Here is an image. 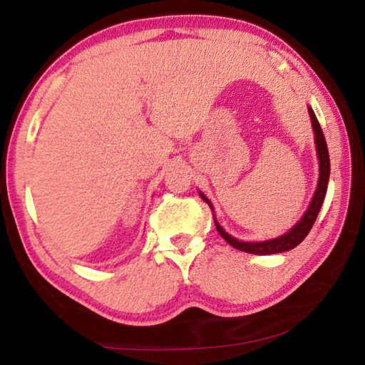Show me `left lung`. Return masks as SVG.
<instances>
[{
    "mask_svg": "<svg viewBox=\"0 0 365 365\" xmlns=\"http://www.w3.org/2000/svg\"><path fill=\"white\" fill-rule=\"evenodd\" d=\"M309 115H311L314 135H316V138L314 140H316V150H317V158H319V183L306 214L302 215L301 220L292 228V230L287 232L285 235H282L279 238L267 240V242H238L237 238H233L232 235H228L224 228L219 225L217 219L214 217L215 228H217L220 237L224 238L228 245L233 246L235 250L251 252V255H259V256L277 255V252H283V251H289L296 248V246H298L302 240L307 237V233L311 232V228L314 225V222H316L320 207H322V202L325 200L327 185H329V177H330V156H329V150H327V141L324 137V132L322 128H320L317 117L311 108H309ZM200 196L202 197V201L207 202L209 207H211V211H214L212 202L209 201L201 191H200Z\"/></svg>",
    "mask_w": 365,
    "mask_h": 365,
    "instance_id": "left-lung-1",
    "label": "left lung"
}]
</instances>
